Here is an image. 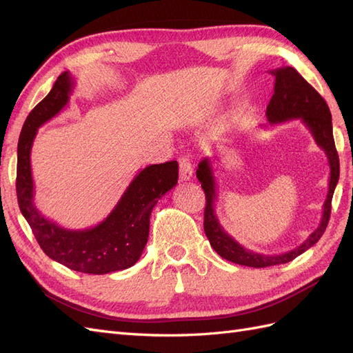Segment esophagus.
I'll return each instance as SVG.
<instances>
[{
  "mask_svg": "<svg viewBox=\"0 0 353 353\" xmlns=\"http://www.w3.org/2000/svg\"><path fill=\"white\" fill-rule=\"evenodd\" d=\"M193 176V165H191L190 159L181 157L179 159V178L181 181H190Z\"/></svg>",
  "mask_w": 353,
  "mask_h": 353,
  "instance_id": "34e87169",
  "label": "esophagus"
}]
</instances>
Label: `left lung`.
<instances>
[{
  "label": "left lung",
  "mask_w": 353,
  "mask_h": 353,
  "mask_svg": "<svg viewBox=\"0 0 353 353\" xmlns=\"http://www.w3.org/2000/svg\"><path fill=\"white\" fill-rule=\"evenodd\" d=\"M275 77L274 94L266 108V117L271 125L283 123L287 121L299 119L311 131L315 143L325 152L330 166L328 193L323 206V218L318 228L296 249L281 254H262L253 250L244 249L240 243L234 240L230 234L222 228L215 212L216 201V179L213 175V168L209 157H205L199 163L197 179L206 194L205 208V232L209 243L221 258L230 262L252 266V268H265V266L287 263L306 252L309 248L323 237L331 213V199H333L336 185L339 183L340 163L333 138V123L331 113L325 100L309 85L294 68L285 66L271 70Z\"/></svg>",
  "instance_id": "left-lung-1"
}]
</instances>
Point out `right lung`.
Masks as SVG:
<instances>
[{
    "label": "right lung",
    "instance_id": "right-lung-1",
    "mask_svg": "<svg viewBox=\"0 0 353 353\" xmlns=\"http://www.w3.org/2000/svg\"><path fill=\"white\" fill-rule=\"evenodd\" d=\"M73 88L72 74L63 72L47 97L26 117L17 144V201L48 258L73 271L101 275L130 268L140 259L148 240L153 208L159 199L178 184V162L172 160L140 170L99 225L68 230L46 218L34 203L30 150L38 128L65 108Z\"/></svg>",
    "mask_w": 353,
    "mask_h": 353
}]
</instances>
